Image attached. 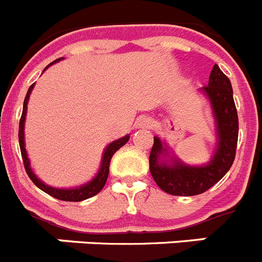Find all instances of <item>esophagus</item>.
<instances>
[{
  "label": "esophagus",
  "instance_id": "esophagus-1",
  "mask_svg": "<svg viewBox=\"0 0 262 262\" xmlns=\"http://www.w3.org/2000/svg\"><path fill=\"white\" fill-rule=\"evenodd\" d=\"M136 126L140 127V128H148V127L151 126V119L145 115H142V117H139L136 119Z\"/></svg>",
  "mask_w": 262,
  "mask_h": 262
}]
</instances>
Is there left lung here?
I'll use <instances>...</instances> for the list:
<instances>
[{
	"instance_id": "8db88e82",
	"label": "left lung",
	"mask_w": 262,
	"mask_h": 262,
	"mask_svg": "<svg viewBox=\"0 0 262 262\" xmlns=\"http://www.w3.org/2000/svg\"><path fill=\"white\" fill-rule=\"evenodd\" d=\"M209 96L216 119L219 143L211 163L206 166H187L174 159L169 166L159 161L160 155L165 152L163 143L155 138L149 154V170L157 186L172 195L190 196L205 193L221 181L232 166L239 136V119L233 101L231 82L221 68L215 64L210 73L209 85L203 86Z\"/></svg>"
}]
</instances>
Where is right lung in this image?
Masks as SVG:
<instances>
[{"label": "right lung", "instance_id": "add662e5", "mask_svg": "<svg viewBox=\"0 0 262 262\" xmlns=\"http://www.w3.org/2000/svg\"><path fill=\"white\" fill-rule=\"evenodd\" d=\"M59 60V59H57ZM57 60H55L53 62H56ZM47 69V67H46ZM34 88V84L29 88L27 90V94L25 97V102H23V111H22V117L19 119V131H18V139H19V147H20V154H22V160H23V165H25V169H26V173L29 174L30 180H31L36 186L43 190L45 193L50 194V195L55 196L60 201H68V202H80V201H84L90 198V196L96 195L99 191L102 190V187L105 186L106 180H107L108 176V166H110V160L113 157V155L119 149L120 147H123L127 142H128L129 136H124V138L119 139L117 142H113L107 148H106L105 154H103L102 157V165H101V169H99L98 174L94 177V180L89 182V184L84 185V186L76 187V189H55V187H51L48 185L43 184L40 180L36 178V176L32 173L31 168H30L29 159H27L26 154V148H25V136H23V126H25V118H26V110H27V102H29V97L31 94V90Z\"/></svg>", "mask_w": 262, "mask_h": 262}]
</instances>
